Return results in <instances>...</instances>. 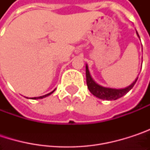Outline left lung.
Instances as JSON below:
<instances>
[{
	"label": "left lung",
	"mask_w": 150,
	"mask_h": 150,
	"mask_svg": "<svg viewBox=\"0 0 150 150\" xmlns=\"http://www.w3.org/2000/svg\"><path fill=\"white\" fill-rule=\"evenodd\" d=\"M137 33V32H136ZM138 35V33H137ZM139 36V35H138ZM138 78L135 79V81L129 87L125 88H120V89H116V88H105L103 86L98 85L91 77V75L89 74L88 71V68L86 65V81H87V86L88 90L96 97L103 99V100H108V101H112V100H116L121 98L122 96H125L135 84L136 81Z\"/></svg>",
	"instance_id": "obj_1"
}]
</instances>
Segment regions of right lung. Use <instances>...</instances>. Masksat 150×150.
<instances>
[{
	"instance_id": "right-lung-1",
	"label": "right lung",
	"mask_w": 150,
	"mask_h": 150,
	"mask_svg": "<svg viewBox=\"0 0 150 150\" xmlns=\"http://www.w3.org/2000/svg\"><path fill=\"white\" fill-rule=\"evenodd\" d=\"M54 91H52V92H50L49 94H47V95H45V96H39V97H34V98H32V99H42V98H44V97H46V96H48L49 95H51Z\"/></svg>"
}]
</instances>
